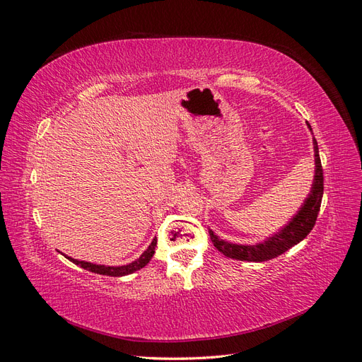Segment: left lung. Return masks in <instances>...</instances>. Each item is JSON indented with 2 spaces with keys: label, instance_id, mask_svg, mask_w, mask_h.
<instances>
[{
  "label": "left lung",
  "instance_id": "obj_1",
  "mask_svg": "<svg viewBox=\"0 0 362 362\" xmlns=\"http://www.w3.org/2000/svg\"><path fill=\"white\" fill-rule=\"evenodd\" d=\"M311 127V126H309ZM314 151H315V177L311 194L306 199L302 209L290 221V224L285 226L284 229L277 235L272 236L270 240L256 244V245H240V244H230L220 240L218 236L214 235L212 230H209L211 241L214 245L221 252L224 256L230 257V259L236 261H249V262H264L268 259H273L279 255L290 250L291 247L305 240L308 233L313 230L315 226L317 216L320 212V206H322V197H323V168L322 160H320L318 154V146L317 141L314 139Z\"/></svg>",
  "mask_w": 362,
  "mask_h": 362
}]
</instances>
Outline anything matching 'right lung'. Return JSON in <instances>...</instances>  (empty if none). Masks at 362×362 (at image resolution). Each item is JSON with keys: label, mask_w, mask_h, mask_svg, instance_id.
<instances>
[{"label": "right lung", "mask_w": 362, "mask_h": 362, "mask_svg": "<svg viewBox=\"0 0 362 362\" xmlns=\"http://www.w3.org/2000/svg\"><path fill=\"white\" fill-rule=\"evenodd\" d=\"M156 244L158 240L154 238L151 241V244L148 245V249L144 252L136 261H133L129 265H122V267H105V265H97V264H90V262H85V261H77V259H72V257H68L71 262H74L76 265H80L81 268H85V270H89L92 273H97V274H103V276H113V277H118V276H126V274H132L141 268L146 267L154 255V249H156Z\"/></svg>", "instance_id": "add662e5"}]
</instances>
